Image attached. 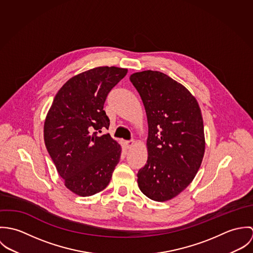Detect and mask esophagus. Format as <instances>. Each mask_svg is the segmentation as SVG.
Listing matches in <instances>:
<instances>
[{"label": "esophagus", "instance_id": "1", "mask_svg": "<svg viewBox=\"0 0 253 253\" xmlns=\"http://www.w3.org/2000/svg\"><path fill=\"white\" fill-rule=\"evenodd\" d=\"M125 143H126V148H127V149H130V148L134 145V140H133V139H131V140L126 141Z\"/></svg>", "mask_w": 253, "mask_h": 253}]
</instances>
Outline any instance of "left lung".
Here are the masks:
<instances>
[{"instance_id":"8db88e82","label":"left lung","mask_w":253,"mask_h":253,"mask_svg":"<svg viewBox=\"0 0 253 253\" xmlns=\"http://www.w3.org/2000/svg\"><path fill=\"white\" fill-rule=\"evenodd\" d=\"M129 80L143 101L149 128L138 187L149 199L166 202L180 194L201 167L206 147L201 109L184 85L164 73H134Z\"/></svg>"}]
</instances>
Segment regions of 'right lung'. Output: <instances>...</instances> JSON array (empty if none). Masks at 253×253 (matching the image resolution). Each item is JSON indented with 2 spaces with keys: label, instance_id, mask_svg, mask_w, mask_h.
I'll list each match as a JSON object with an SVG mask.
<instances>
[{
  "label": "right lung",
  "instance_id": "1",
  "mask_svg": "<svg viewBox=\"0 0 253 253\" xmlns=\"http://www.w3.org/2000/svg\"><path fill=\"white\" fill-rule=\"evenodd\" d=\"M127 69L97 67L67 81L46 115L43 139L65 186L73 193L92 196L105 189L120 162L122 148L109 133L104 102Z\"/></svg>",
  "mask_w": 253,
  "mask_h": 253
}]
</instances>
